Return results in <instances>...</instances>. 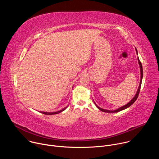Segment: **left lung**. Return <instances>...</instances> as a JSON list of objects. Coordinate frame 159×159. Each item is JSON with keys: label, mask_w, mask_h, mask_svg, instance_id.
Masks as SVG:
<instances>
[{"label": "left lung", "mask_w": 159, "mask_h": 159, "mask_svg": "<svg viewBox=\"0 0 159 159\" xmlns=\"http://www.w3.org/2000/svg\"><path fill=\"white\" fill-rule=\"evenodd\" d=\"M135 50H136V53H137V54L138 55L137 50L136 49V48H135ZM138 61H139V65H140V84H139L138 90H137V93H136V94L134 95V96L133 97V98L128 104H126V105H125V106H122V107H120L118 108L117 109L113 110V111H110V110H107V109H104L101 108V107H99V106L95 103V102L94 101L95 105L96 106V107H97L99 110H101V111H102V112H119V111H120L124 110V109L128 108V107L131 106L135 102V101L137 100V98H138V96H139V93H140V87H141V85H142V79H143V68H142V63H141V62H140V59H139V57H138ZM93 101H94V100H93Z\"/></svg>", "instance_id": "left-lung-1"}]
</instances>
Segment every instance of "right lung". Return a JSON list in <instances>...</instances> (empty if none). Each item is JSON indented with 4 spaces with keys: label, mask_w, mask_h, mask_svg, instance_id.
<instances>
[{
    "label": "right lung",
    "mask_w": 159,
    "mask_h": 159,
    "mask_svg": "<svg viewBox=\"0 0 159 159\" xmlns=\"http://www.w3.org/2000/svg\"><path fill=\"white\" fill-rule=\"evenodd\" d=\"M67 107H65L64 108H63L62 109L58 111H55V112H43V111H40V112L43 113V114L44 115H57V114H58V113H60L62 111H63Z\"/></svg>",
    "instance_id": "right-lung-1"
}]
</instances>
